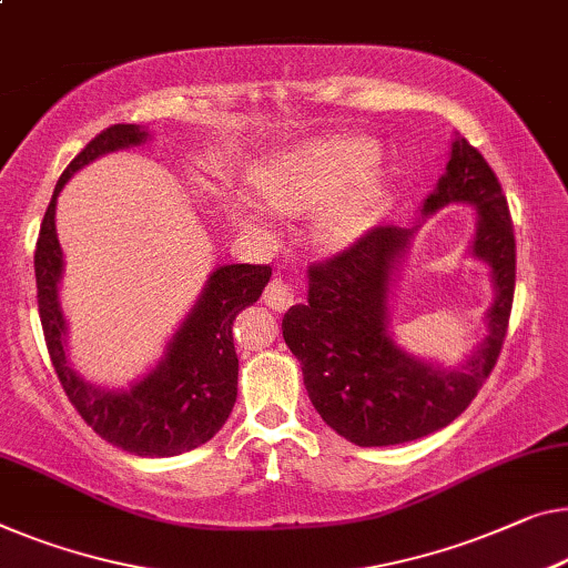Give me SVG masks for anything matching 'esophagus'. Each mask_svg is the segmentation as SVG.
Wrapping results in <instances>:
<instances>
[{"mask_svg": "<svg viewBox=\"0 0 568 568\" xmlns=\"http://www.w3.org/2000/svg\"><path fill=\"white\" fill-rule=\"evenodd\" d=\"M265 303L275 311H285L295 303V291L291 283H285L283 277H273L265 287Z\"/></svg>", "mask_w": 568, "mask_h": 568, "instance_id": "34e87169", "label": "esophagus"}]
</instances>
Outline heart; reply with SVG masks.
I'll return each mask as SVG.
<instances>
[{
  "mask_svg": "<svg viewBox=\"0 0 568 568\" xmlns=\"http://www.w3.org/2000/svg\"><path fill=\"white\" fill-rule=\"evenodd\" d=\"M375 158L372 142L359 138H328L311 142L283 160L267 183V203L283 214L318 209L334 201ZM367 193L354 191L328 209L318 232L328 244H346L362 232Z\"/></svg>",
  "mask_w": 568,
  "mask_h": 568,
  "instance_id": "1",
  "label": "heart"
}]
</instances>
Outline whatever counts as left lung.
Returning a JSON list of instances; mask_svg holds the SVG:
<instances>
[{"mask_svg": "<svg viewBox=\"0 0 568 568\" xmlns=\"http://www.w3.org/2000/svg\"><path fill=\"white\" fill-rule=\"evenodd\" d=\"M454 201L477 206L474 255L489 262L497 287L489 336L464 369L420 365L387 336V277L410 234L397 226H375L313 262L308 303L285 313L283 338L301 362L313 408L346 442L393 446L434 434L459 418L493 375L513 311L515 234L500 181L464 138L454 142L446 175L423 211Z\"/></svg>", "mask_w": 568, "mask_h": 568, "instance_id": "left-lung-1", "label": "left lung"}]
</instances>
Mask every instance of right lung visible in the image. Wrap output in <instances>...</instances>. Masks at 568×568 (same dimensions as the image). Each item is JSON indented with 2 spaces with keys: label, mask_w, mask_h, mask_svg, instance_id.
Wrapping results in <instances>:
<instances>
[{
  "label": "right lung",
  "mask_w": 568,
  "mask_h": 568,
  "mask_svg": "<svg viewBox=\"0 0 568 568\" xmlns=\"http://www.w3.org/2000/svg\"><path fill=\"white\" fill-rule=\"evenodd\" d=\"M148 134L138 124H112L101 130L65 168L55 183L40 224L36 247L38 311L48 354L68 400L97 434L134 456H178L206 444L236 400V372L232 324L236 313L252 306L267 285L270 265H226L209 277L196 308L175 334L168 357L155 372L124 393H106L83 383L68 367L63 352L65 321L58 308V281L63 252L55 236V199L79 168L112 150L140 145Z\"/></svg>",
  "instance_id": "obj_1"
}]
</instances>
